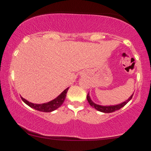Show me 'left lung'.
Listing matches in <instances>:
<instances>
[{"label":"left lung","mask_w":151,"mask_h":151,"mask_svg":"<svg viewBox=\"0 0 151 151\" xmlns=\"http://www.w3.org/2000/svg\"><path fill=\"white\" fill-rule=\"evenodd\" d=\"M133 95V93L131 95V96H130L129 99H128L127 100H126V101L122 102V103H121V104H117V105H111V106H101V105L96 104H95L94 102H93L92 100L91 99L89 93H88L87 96H86V99H87V101H88V102H89L90 106H91L93 108L96 109V110L99 111L103 112V113H112V112L115 111L119 110L121 108L124 107V106H125L126 104H127L128 102H129L130 100L132 99Z\"/></svg>","instance_id":"8db88e82"}]
</instances>
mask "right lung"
Returning a JSON list of instances; mask_svg holds the SVG:
<instances>
[{
  "label": "right lung",
  "mask_w": 151,
  "mask_h": 151,
  "mask_svg": "<svg viewBox=\"0 0 151 151\" xmlns=\"http://www.w3.org/2000/svg\"><path fill=\"white\" fill-rule=\"evenodd\" d=\"M69 87L67 88L65 90H64L62 92L60 93V95L57 98H55V99L52 100L49 102H47V103L44 104H33L31 103V102L27 101L24 98L21 97L22 100L27 105H28L31 108L35 109V110L40 111L42 112H52L53 111L56 110L57 109H58L59 107L63 104L64 101H65L66 96H67V91H68Z\"/></svg>",
  "instance_id": "1"
}]
</instances>
